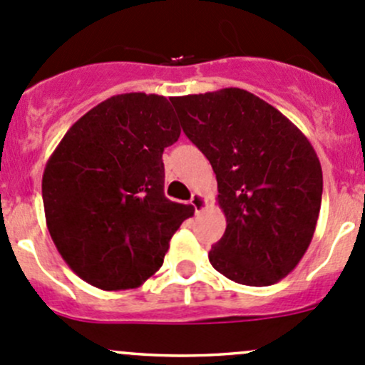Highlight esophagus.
Here are the masks:
<instances>
[{"label": "esophagus", "mask_w": 365, "mask_h": 365, "mask_svg": "<svg viewBox=\"0 0 365 365\" xmlns=\"http://www.w3.org/2000/svg\"><path fill=\"white\" fill-rule=\"evenodd\" d=\"M190 203L191 205H193V209H195V212H202L203 209H205V205H207V200L202 197V195L200 193H193V197H191V200H190Z\"/></svg>", "instance_id": "obj_1"}]
</instances>
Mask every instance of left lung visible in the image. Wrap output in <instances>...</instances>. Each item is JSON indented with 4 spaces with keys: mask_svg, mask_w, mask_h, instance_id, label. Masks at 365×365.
Returning <instances> with one entry per match:
<instances>
[{
    "mask_svg": "<svg viewBox=\"0 0 365 365\" xmlns=\"http://www.w3.org/2000/svg\"><path fill=\"white\" fill-rule=\"evenodd\" d=\"M217 179L226 231L209 252L230 280L264 287L307 252L322 202V167L303 132L242 88L170 99Z\"/></svg>",
    "mask_w": 365,
    "mask_h": 365,
    "instance_id": "obj_1",
    "label": "left lung"
}]
</instances>
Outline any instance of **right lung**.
I'll return each instance as SVG.
<instances>
[{
    "label": "right lung",
    "instance_id": "obj_1",
    "mask_svg": "<svg viewBox=\"0 0 365 365\" xmlns=\"http://www.w3.org/2000/svg\"><path fill=\"white\" fill-rule=\"evenodd\" d=\"M179 135L165 97L121 93L81 116L46 162L41 191L50 237L93 287H139L193 215V207L163 193L162 155Z\"/></svg>",
    "mask_w": 365,
    "mask_h": 365
}]
</instances>
